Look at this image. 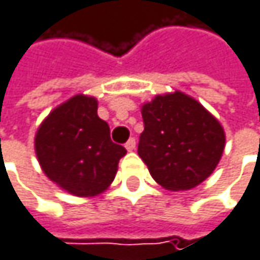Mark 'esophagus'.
<instances>
[{
	"label": "esophagus",
	"mask_w": 260,
	"mask_h": 260,
	"mask_svg": "<svg viewBox=\"0 0 260 260\" xmlns=\"http://www.w3.org/2000/svg\"><path fill=\"white\" fill-rule=\"evenodd\" d=\"M125 148H127V151H133V150L136 148V139H135V138L128 139L127 144H125Z\"/></svg>",
	"instance_id": "1"
}]
</instances>
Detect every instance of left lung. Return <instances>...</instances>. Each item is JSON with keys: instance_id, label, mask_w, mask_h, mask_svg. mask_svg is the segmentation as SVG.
<instances>
[{"instance_id": "1", "label": "left lung", "mask_w": 260, "mask_h": 260, "mask_svg": "<svg viewBox=\"0 0 260 260\" xmlns=\"http://www.w3.org/2000/svg\"><path fill=\"white\" fill-rule=\"evenodd\" d=\"M138 154L165 189L188 191L216 168L225 145L218 119L183 92L154 96L142 106Z\"/></svg>"}]
</instances>
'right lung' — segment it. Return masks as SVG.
<instances>
[{
	"label": "right lung",
	"instance_id": "add662e5",
	"mask_svg": "<svg viewBox=\"0 0 260 260\" xmlns=\"http://www.w3.org/2000/svg\"><path fill=\"white\" fill-rule=\"evenodd\" d=\"M96 109L93 96L75 95L44 119L35 138L36 156L47 177L77 197L104 192L127 153L112 142L109 124Z\"/></svg>",
	"mask_w": 260,
	"mask_h": 260
}]
</instances>
